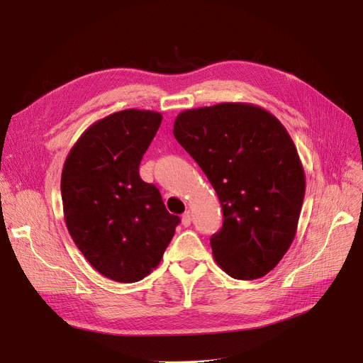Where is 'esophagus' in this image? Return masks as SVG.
Returning a JSON list of instances; mask_svg holds the SVG:
<instances>
[{"label":"esophagus","mask_w":363,"mask_h":363,"mask_svg":"<svg viewBox=\"0 0 363 363\" xmlns=\"http://www.w3.org/2000/svg\"><path fill=\"white\" fill-rule=\"evenodd\" d=\"M191 220H193V218H191V213H189V212H185V213L182 215V225H184V226H189V225H191Z\"/></svg>","instance_id":"1"}]
</instances>
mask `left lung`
<instances>
[{
  "mask_svg": "<svg viewBox=\"0 0 363 363\" xmlns=\"http://www.w3.org/2000/svg\"><path fill=\"white\" fill-rule=\"evenodd\" d=\"M174 135L211 181L223 223L211 238L216 263L235 279L271 272L296 237L306 189L287 129L249 103L179 113Z\"/></svg>",
  "mask_w": 363,
  "mask_h": 363,
  "instance_id": "left-lung-1",
  "label": "left lung"
}]
</instances>
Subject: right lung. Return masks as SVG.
<instances>
[{
	"label": "right lung",
	"mask_w": 363,
	"mask_h": 363,
	"mask_svg": "<svg viewBox=\"0 0 363 363\" xmlns=\"http://www.w3.org/2000/svg\"><path fill=\"white\" fill-rule=\"evenodd\" d=\"M162 119L138 108L108 114L82 133L63 166L69 234L92 268L113 281L137 282L156 269L181 222L138 172Z\"/></svg>",
	"instance_id": "add662e5"
}]
</instances>
